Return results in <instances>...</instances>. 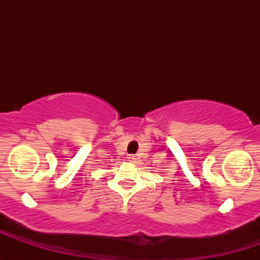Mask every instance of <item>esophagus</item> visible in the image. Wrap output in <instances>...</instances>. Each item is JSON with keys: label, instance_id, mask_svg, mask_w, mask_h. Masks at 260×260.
Segmentation results:
<instances>
[{"label": "esophagus", "instance_id": "34e87169", "mask_svg": "<svg viewBox=\"0 0 260 260\" xmlns=\"http://www.w3.org/2000/svg\"><path fill=\"white\" fill-rule=\"evenodd\" d=\"M128 160H129V161L136 160V156H134V155H128Z\"/></svg>", "mask_w": 260, "mask_h": 260}]
</instances>
